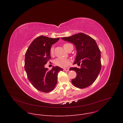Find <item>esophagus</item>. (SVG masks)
Listing matches in <instances>:
<instances>
[{
  "mask_svg": "<svg viewBox=\"0 0 123 123\" xmlns=\"http://www.w3.org/2000/svg\"><path fill=\"white\" fill-rule=\"evenodd\" d=\"M64 71H66V72H68L69 71V69L68 68H64Z\"/></svg>",
  "mask_w": 123,
  "mask_h": 123,
  "instance_id": "esophagus-1",
  "label": "esophagus"
}]
</instances>
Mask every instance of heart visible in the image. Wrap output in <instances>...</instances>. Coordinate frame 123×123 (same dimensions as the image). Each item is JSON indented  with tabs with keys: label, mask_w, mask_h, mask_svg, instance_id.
Here are the masks:
<instances>
[{
	"label": "heart",
	"mask_w": 123,
	"mask_h": 123,
	"mask_svg": "<svg viewBox=\"0 0 123 123\" xmlns=\"http://www.w3.org/2000/svg\"><path fill=\"white\" fill-rule=\"evenodd\" d=\"M70 44L68 43H66L64 44L63 47L64 49L67 50V48L68 45H69ZM50 55H52L54 54V49L53 47H51L50 49ZM55 64L56 66H57L58 67H61V68H65L67 67L69 64H70V61L66 58H58L55 61Z\"/></svg>",
	"instance_id": "obj_1"
}]
</instances>
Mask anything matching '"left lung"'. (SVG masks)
Instances as JSON below:
<instances>
[{
  "instance_id": "obj_1",
  "label": "left lung",
  "mask_w": 123,
  "mask_h": 123,
  "mask_svg": "<svg viewBox=\"0 0 123 123\" xmlns=\"http://www.w3.org/2000/svg\"><path fill=\"white\" fill-rule=\"evenodd\" d=\"M61 38L75 45L77 54L74 64H81L80 68H69L77 74L76 77L72 80L73 84L80 89L88 87L95 81L101 68V52L96 41L81 32Z\"/></svg>"
}]
</instances>
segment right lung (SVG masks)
I'll use <instances>...</instances> for the list:
<instances>
[{"label": "right lung", "instance_id": "right-lung-1", "mask_svg": "<svg viewBox=\"0 0 123 123\" xmlns=\"http://www.w3.org/2000/svg\"><path fill=\"white\" fill-rule=\"evenodd\" d=\"M59 38L39 36L31 42L26 52L24 68L28 79L40 92H49L53 90L57 82L58 73L63 71V68L58 66H53L50 71L45 68L51 58L52 45Z\"/></svg>", "mask_w": 123, "mask_h": 123}]
</instances>
